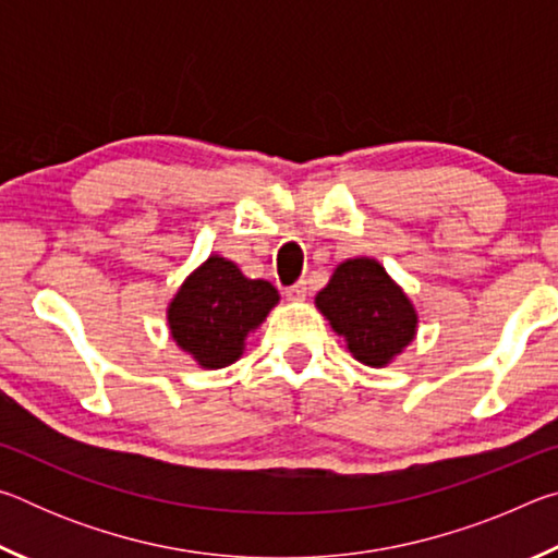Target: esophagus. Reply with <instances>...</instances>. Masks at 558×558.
<instances>
[{
	"label": "esophagus",
	"instance_id": "34e87169",
	"mask_svg": "<svg viewBox=\"0 0 558 558\" xmlns=\"http://www.w3.org/2000/svg\"><path fill=\"white\" fill-rule=\"evenodd\" d=\"M307 280H298L295 286H290L288 290H286V295H288V300H305L307 298Z\"/></svg>",
	"mask_w": 558,
	"mask_h": 558
}]
</instances>
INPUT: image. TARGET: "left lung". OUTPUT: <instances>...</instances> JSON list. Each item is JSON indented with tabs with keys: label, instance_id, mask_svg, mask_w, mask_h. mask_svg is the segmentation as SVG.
Returning <instances> with one entry per match:
<instances>
[{
	"label": "left lung",
	"instance_id": "left-lung-1",
	"mask_svg": "<svg viewBox=\"0 0 558 558\" xmlns=\"http://www.w3.org/2000/svg\"><path fill=\"white\" fill-rule=\"evenodd\" d=\"M319 307L347 349L366 366H386L415 337L418 315L403 290L372 258H352L317 292Z\"/></svg>",
	"mask_w": 558,
	"mask_h": 558
}]
</instances>
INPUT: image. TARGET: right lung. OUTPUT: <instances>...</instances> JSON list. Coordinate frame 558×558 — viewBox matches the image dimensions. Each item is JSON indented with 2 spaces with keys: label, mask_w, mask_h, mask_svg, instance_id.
I'll list each match as a JSON object with an SVG mask.
<instances>
[{
  "label": "right lung",
  "mask_w": 558,
  "mask_h": 558,
  "mask_svg": "<svg viewBox=\"0 0 558 558\" xmlns=\"http://www.w3.org/2000/svg\"><path fill=\"white\" fill-rule=\"evenodd\" d=\"M278 290L268 280H251L239 266L211 256L196 268L169 302L172 339L204 369H223L243 354V342L272 307Z\"/></svg>",
  "instance_id": "obj_1"
}]
</instances>
